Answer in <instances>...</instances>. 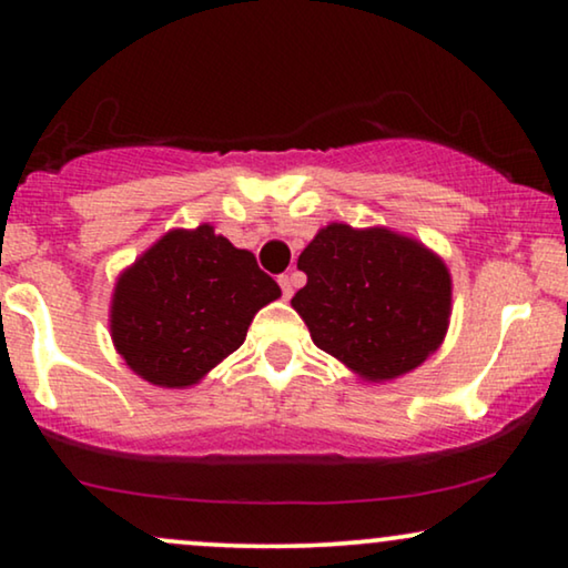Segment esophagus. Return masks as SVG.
I'll return each instance as SVG.
<instances>
[{"mask_svg":"<svg viewBox=\"0 0 568 568\" xmlns=\"http://www.w3.org/2000/svg\"><path fill=\"white\" fill-rule=\"evenodd\" d=\"M278 286H282L284 300H290L292 294H294V286H297V276H294V274H282V276H278Z\"/></svg>","mask_w":568,"mask_h":568,"instance_id":"1","label":"esophagus"}]
</instances>
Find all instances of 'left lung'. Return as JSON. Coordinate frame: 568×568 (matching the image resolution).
Returning <instances> with one entry per match:
<instances>
[{"mask_svg": "<svg viewBox=\"0 0 568 568\" xmlns=\"http://www.w3.org/2000/svg\"><path fill=\"white\" fill-rule=\"evenodd\" d=\"M292 307L315 346L372 383L416 369L445 341L453 278L418 240L333 222L302 251Z\"/></svg>", "mask_w": 568, "mask_h": 568, "instance_id": "1", "label": "left lung"}]
</instances>
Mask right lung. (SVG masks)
<instances>
[{
  "instance_id": "add662e5",
  "label": "right lung",
  "mask_w": 568,
  "mask_h": 568,
  "mask_svg": "<svg viewBox=\"0 0 568 568\" xmlns=\"http://www.w3.org/2000/svg\"><path fill=\"white\" fill-rule=\"evenodd\" d=\"M276 297L282 290L255 255L212 224L170 230L115 282L113 346L146 383L196 385L243 346L255 313Z\"/></svg>"
}]
</instances>
